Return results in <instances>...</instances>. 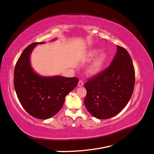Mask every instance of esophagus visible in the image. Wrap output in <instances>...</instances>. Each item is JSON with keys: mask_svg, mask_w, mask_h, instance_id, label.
<instances>
[{"mask_svg": "<svg viewBox=\"0 0 154 154\" xmlns=\"http://www.w3.org/2000/svg\"><path fill=\"white\" fill-rule=\"evenodd\" d=\"M83 83L82 80H80L78 82V87H82V86H83Z\"/></svg>", "mask_w": 154, "mask_h": 154, "instance_id": "esophagus-1", "label": "esophagus"}]
</instances>
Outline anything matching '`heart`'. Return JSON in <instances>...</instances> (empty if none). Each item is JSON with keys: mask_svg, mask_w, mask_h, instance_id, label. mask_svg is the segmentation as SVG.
Segmentation results:
<instances>
[{"mask_svg": "<svg viewBox=\"0 0 154 154\" xmlns=\"http://www.w3.org/2000/svg\"><path fill=\"white\" fill-rule=\"evenodd\" d=\"M101 51V50L100 49H92L90 50L84 57L85 60L88 61V60H91L95 58L100 53ZM108 60V54L105 52L101 53L96 58L94 61L91 63L90 66L88 67L87 69V74L88 75L92 76H97V74H99L102 71H103V69L105 67Z\"/></svg>", "mask_w": 154, "mask_h": 154, "instance_id": "b5f03b06", "label": "heart"}]
</instances>
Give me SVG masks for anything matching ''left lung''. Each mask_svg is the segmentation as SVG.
<instances>
[{"label":"left lung","instance_id":"1","mask_svg":"<svg viewBox=\"0 0 154 154\" xmlns=\"http://www.w3.org/2000/svg\"><path fill=\"white\" fill-rule=\"evenodd\" d=\"M134 83L132 59L127 50L117 45V52L110 66L85 84L86 109L97 119L114 117L128 103Z\"/></svg>","mask_w":154,"mask_h":154}]
</instances>
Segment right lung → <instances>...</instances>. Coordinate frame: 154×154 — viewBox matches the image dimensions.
<instances>
[{
	"mask_svg": "<svg viewBox=\"0 0 154 154\" xmlns=\"http://www.w3.org/2000/svg\"><path fill=\"white\" fill-rule=\"evenodd\" d=\"M44 43L35 42L27 46L18 60L14 72V86L18 100L26 112L40 119L57 114L66 96L78 83L75 77L44 76L34 71L30 60L31 53L37 45Z\"/></svg>",
	"mask_w": 154,
	"mask_h": 154,
	"instance_id": "obj_1",
	"label": "right lung"
}]
</instances>
